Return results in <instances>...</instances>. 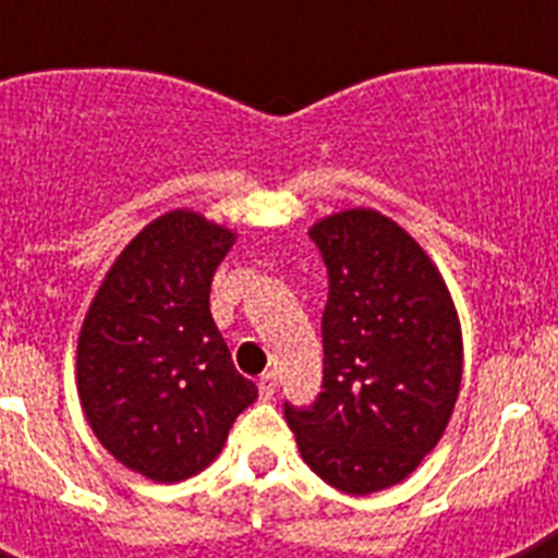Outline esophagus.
<instances>
[{
	"mask_svg": "<svg viewBox=\"0 0 558 558\" xmlns=\"http://www.w3.org/2000/svg\"><path fill=\"white\" fill-rule=\"evenodd\" d=\"M256 386H259V397L270 399L276 393V386H279V379H276L274 372H268V374H263V377H259V383H256Z\"/></svg>",
	"mask_w": 558,
	"mask_h": 558,
	"instance_id": "esophagus-1",
	"label": "esophagus"
}]
</instances>
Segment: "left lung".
I'll list each match as a JSON object with an SVG mask.
<instances>
[{
  "mask_svg": "<svg viewBox=\"0 0 558 558\" xmlns=\"http://www.w3.org/2000/svg\"><path fill=\"white\" fill-rule=\"evenodd\" d=\"M310 236L329 270L324 391L284 418L324 483L374 495L405 481L445 436L461 391V322L430 254L383 211H335Z\"/></svg>",
  "mask_w": 558,
  "mask_h": 558,
  "instance_id": "8db88e82",
  "label": "left lung"
}]
</instances>
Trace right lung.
Instances as JSON below:
<instances>
[{
  "mask_svg": "<svg viewBox=\"0 0 558 558\" xmlns=\"http://www.w3.org/2000/svg\"><path fill=\"white\" fill-rule=\"evenodd\" d=\"M234 243V229L201 211H165L120 251L83 318L75 383L86 422L147 481L204 472L256 399L209 310L211 276Z\"/></svg>",
  "mask_w": 558,
  "mask_h": 558,
  "instance_id": "add662e5",
  "label": "right lung"
}]
</instances>
